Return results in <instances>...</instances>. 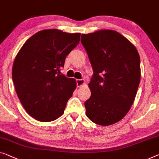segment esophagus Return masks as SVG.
Returning <instances> with one entry per match:
<instances>
[{"mask_svg": "<svg viewBox=\"0 0 159 159\" xmlns=\"http://www.w3.org/2000/svg\"><path fill=\"white\" fill-rule=\"evenodd\" d=\"M76 84L78 87H81L86 84V81L84 79H79L76 80Z\"/></svg>", "mask_w": 159, "mask_h": 159, "instance_id": "34e87169", "label": "esophagus"}]
</instances>
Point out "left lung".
I'll use <instances>...</instances> for the list:
<instances>
[{
  "label": "left lung",
  "instance_id": "8db88e82",
  "mask_svg": "<svg viewBox=\"0 0 159 159\" xmlns=\"http://www.w3.org/2000/svg\"><path fill=\"white\" fill-rule=\"evenodd\" d=\"M93 70L85 102L91 121L111 125L124 118L134 102L141 79L140 56L134 44L113 30L82 34Z\"/></svg>",
  "mask_w": 159,
  "mask_h": 159
}]
</instances>
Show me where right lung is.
Listing matches in <instances>:
<instances>
[{"label": "right lung", "mask_w": 159, "mask_h": 159, "mask_svg": "<svg viewBox=\"0 0 159 159\" xmlns=\"http://www.w3.org/2000/svg\"><path fill=\"white\" fill-rule=\"evenodd\" d=\"M80 36L79 33L43 30L29 38L16 55L12 69L14 86L23 108L35 120L53 121L64 113L76 81L61 74V69Z\"/></svg>", "instance_id": "add662e5"}]
</instances>
